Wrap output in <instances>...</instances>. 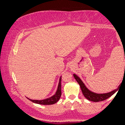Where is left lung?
Returning <instances> with one entry per match:
<instances>
[{"label":"left lung","mask_w":125,"mask_h":125,"mask_svg":"<svg viewBox=\"0 0 125 125\" xmlns=\"http://www.w3.org/2000/svg\"><path fill=\"white\" fill-rule=\"evenodd\" d=\"M73 76L74 79H76V81L79 84L80 86H81L82 92V94H83L84 96L87 99V100H90V101L94 102H100L104 100L107 99H108L109 97L113 95L115 93H116L118 90L119 86L117 87V89H115L113 91L110 92L106 93V94H96V93L90 91V90H89L86 87L85 84L83 83L81 79L77 76L76 74H73ZM122 84V83H121Z\"/></svg>","instance_id":"8db88e82"}]
</instances>
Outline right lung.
Returning a JSON list of instances; mask_svg holds the SVG:
<instances>
[{
    "label": "right lung",
    "mask_w": 125,
    "mask_h": 125,
    "mask_svg": "<svg viewBox=\"0 0 125 125\" xmlns=\"http://www.w3.org/2000/svg\"><path fill=\"white\" fill-rule=\"evenodd\" d=\"M61 76L59 79V82L58 89H57L56 92L53 96L49 97V98L43 100H31V99H29L32 102L35 103L40 104H44V105H49V104H53L58 102V100L60 99L62 94L61 92Z\"/></svg>",
    "instance_id": "obj_1"
}]
</instances>
